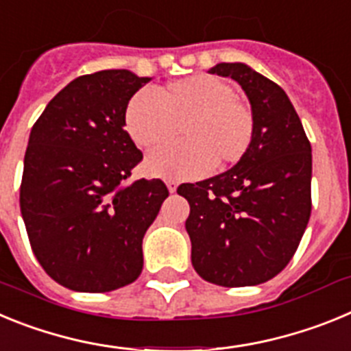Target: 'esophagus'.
<instances>
[{
  "mask_svg": "<svg viewBox=\"0 0 351 351\" xmlns=\"http://www.w3.org/2000/svg\"><path fill=\"white\" fill-rule=\"evenodd\" d=\"M167 188H169L170 193H176V190H178V182L172 181V179H169V181H167Z\"/></svg>",
  "mask_w": 351,
  "mask_h": 351,
  "instance_id": "34e87169",
  "label": "esophagus"
}]
</instances>
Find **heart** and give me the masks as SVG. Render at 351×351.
Returning a JSON list of instances; mask_svg holds the SVG:
<instances>
[{
	"label": "heart",
	"mask_w": 351,
	"mask_h": 351,
	"mask_svg": "<svg viewBox=\"0 0 351 351\" xmlns=\"http://www.w3.org/2000/svg\"><path fill=\"white\" fill-rule=\"evenodd\" d=\"M230 82L209 75L184 77L156 91H138L125 108L133 144L153 149L181 133L182 141L149 154L145 172L165 179L200 178L243 160L255 138V114Z\"/></svg>",
	"instance_id": "obj_1"
}]
</instances>
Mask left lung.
Returning <instances> with one entry per match:
<instances>
[{"mask_svg": "<svg viewBox=\"0 0 351 351\" xmlns=\"http://www.w3.org/2000/svg\"><path fill=\"white\" fill-rule=\"evenodd\" d=\"M209 73L241 84L255 114V138L230 170L181 184L190 204L191 263L219 287H253L280 274L311 216V144L287 93L243 63Z\"/></svg>", "mask_w": 351, "mask_h": 351, "instance_id": "8db88e82", "label": "left lung"}]
</instances>
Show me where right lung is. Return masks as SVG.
<instances>
[{"instance_id": "obj_1", "label": "right lung", "mask_w": 351, "mask_h": 351, "mask_svg": "<svg viewBox=\"0 0 351 351\" xmlns=\"http://www.w3.org/2000/svg\"><path fill=\"white\" fill-rule=\"evenodd\" d=\"M147 82L128 70L79 77L31 130L21 213L43 271L70 290L112 291L142 272V239L169 197L160 179L130 181L142 153L123 116Z\"/></svg>"}]
</instances>
